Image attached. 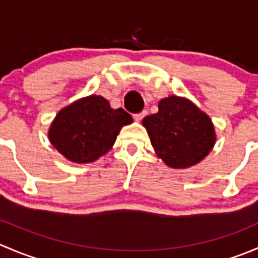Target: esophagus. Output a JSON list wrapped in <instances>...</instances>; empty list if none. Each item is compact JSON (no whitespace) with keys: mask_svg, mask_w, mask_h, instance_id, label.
Returning <instances> with one entry per match:
<instances>
[{"mask_svg":"<svg viewBox=\"0 0 258 258\" xmlns=\"http://www.w3.org/2000/svg\"><path fill=\"white\" fill-rule=\"evenodd\" d=\"M146 114H147V111H142V112H140V113H136L135 114V118L137 119V121H141L142 118H144V117L146 116Z\"/></svg>","mask_w":258,"mask_h":258,"instance_id":"esophagus-1","label":"esophagus"}]
</instances>
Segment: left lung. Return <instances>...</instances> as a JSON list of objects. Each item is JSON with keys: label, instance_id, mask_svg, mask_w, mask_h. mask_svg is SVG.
<instances>
[{"label": "left lung", "instance_id": "left-lung-1", "mask_svg": "<svg viewBox=\"0 0 258 258\" xmlns=\"http://www.w3.org/2000/svg\"><path fill=\"white\" fill-rule=\"evenodd\" d=\"M158 158L171 168H188L201 162L216 144L212 119L192 101L168 96L158 112L142 119Z\"/></svg>", "mask_w": 258, "mask_h": 258}]
</instances>
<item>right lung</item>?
<instances>
[{
    "mask_svg": "<svg viewBox=\"0 0 258 258\" xmlns=\"http://www.w3.org/2000/svg\"><path fill=\"white\" fill-rule=\"evenodd\" d=\"M132 117L114 110L102 96L91 95L58 111L48 130L51 145L75 163L95 162L116 142L117 135Z\"/></svg>",
    "mask_w": 258,
    "mask_h": 258,
    "instance_id": "1",
    "label": "right lung"
}]
</instances>
